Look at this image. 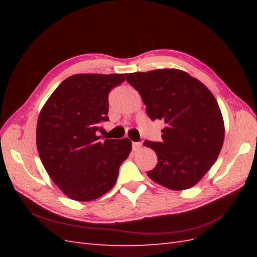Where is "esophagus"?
<instances>
[{
    "label": "esophagus",
    "instance_id": "esophagus-1",
    "mask_svg": "<svg viewBox=\"0 0 257 257\" xmlns=\"http://www.w3.org/2000/svg\"><path fill=\"white\" fill-rule=\"evenodd\" d=\"M141 147H143V144H141V143H133V149L134 150H139Z\"/></svg>",
    "mask_w": 257,
    "mask_h": 257
}]
</instances>
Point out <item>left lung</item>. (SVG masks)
Returning a JSON list of instances; mask_svg holds the SVG:
<instances>
[{"label":"left lung","instance_id":"8db88e82","mask_svg":"<svg viewBox=\"0 0 257 257\" xmlns=\"http://www.w3.org/2000/svg\"><path fill=\"white\" fill-rule=\"evenodd\" d=\"M138 90L151 120L165 121L162 141H145L158 157L148 177L171 190L198 183L217 159L224 140V122L217 101L206 86L179 69L125 74Z\"/></svg>","mask_w":257,"mask_h":257}]
</instances>
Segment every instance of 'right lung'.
Instances as JSON below:
<instances>
[{"label":"right lung","mask_w":257,"mask_h":257,"mask_svg":"<svg viewBox=\"0 0 257 257\" xmlns=\"http://www.w3.org/2000/svg\"><path fill=\"white\" fill-rule=\"evenodd\" d=\"M123 74H76L65 79L42 108L37 120L38 155L51 179L68 198L91 201L110 190L132 141L101 140L108 121V95Z\"/></svg>","instance_id":"1"}]
</instances>
